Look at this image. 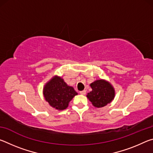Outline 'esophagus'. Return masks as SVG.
Segmentation results:
<instances>
[{
  "label": "esophagus",
  "mask_w": 153,
  "mask_h": 153,
  "mask_svg": "<svg viewBox=\"0 0 153 153\" xmlns=\"http://www.w3.org/2000/svg\"><path fill=\"white\" fill-rule=\"evenodd\" d=\"M79 93H80V94H83V95H84L85 94H86V90H82V91H80L79 92Z\"/></svg>",
  "instance_id": "obj_1"
}]
</instances>
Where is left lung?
Wrapping results in <instances>:
<instances>
[{
  "label": "left lung",
  "mask_w": 153,
  "mask_h": 153,
  "mask_svg": "<svg viewBox=\"0 0 153 153\" xmlns=\"http://www.w3.org/2000/svg\"><path fill=\"white\" fill-rule=\"evenodd\" d=\"M92 90L88 93L87 98L95 107H105L115 97V90L109 82L97 79L90 84Z\"/></svg>",
  "instance_id": "left-lung-1"
}]
</instances>
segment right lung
<instances>
[{"mask_svg": "<svg viewBox=\"0 0 153 153\" xmlns=\"http://www.w3.org/2000/svg\"><path fill=\"white\" fill-rule=\"evenodd\" d=\"M43 94L51 107L58 110H64L67 108L69 102L77 93L61 77L55 76L45 84Z\"/></svg>", "mask_w": 153, "mask_h": 153, "instance_id": "add662e5", "label": "right lung"}]
</instances>
